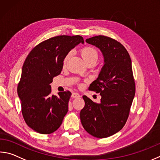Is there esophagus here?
Returning <instances> with one entry per match:
<instances>
[{
  "mask_svg": "<svg viewBox=\"0 0 160 160\" xmlns=\"http://www.w3.org/2000/svg\"><path fill=\"white\" fill-rule=\"evenodd\" d=\"M80 97V95L79 93H78V92H73L72 94V98H78Z\"/></svg>",
  "mask_w": 160,
  "mask_h": 160,
  "instance_id": "esophagus-1",
  "label": "esophagus"
}]
</instances>
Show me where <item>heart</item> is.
<instances>
[{
    "mask_svg": "<svg viewBox=\"0 0 160 160\" xmlns=\"http://www.w3.org/2000/svg\"><path fill=\"white\" fill-rule=\"evenodd\" d=\"M80 54L86 63H88L89 62H97L98 59L97 51L94 48L90 47V46H86V47H84L81 49ZM69 57H70V54H67L65 57L63 62V66L66 64L69 59Z\"/></svg>",
    "mask_w": 160,
    "mask_h": 160,
    "instance_id": "b5f03b06",
    "label": "heart"
}]
</instances>
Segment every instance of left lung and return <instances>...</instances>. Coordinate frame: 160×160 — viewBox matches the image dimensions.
<instances>
[{
    "label": "left lung",
    "mask_w": 160,
    "mask_h": 160,
    "mask_svg": "<svg viewBox=\"0 0 160 160\" xmlns=\"http://www.w3.org/2000/svg\"><path fill=\"white\" fill-rule=\"evenodd\" d=\"M86 42L99 49L104 63L89 88L100 93L101 102L83 96L85 105L80 113V120L89 134L106 138L122 129L128 118L136 92L132 60L125 48L109 37L94 36Z\"/></svg>",
    "instance_id": "obj_1"
}]
</instances>
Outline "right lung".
<instances>
[{
    "label": "right lung",
    "instance_id": "1",
    "mask_svg": "<svg viewBox=\"0 0 160 160\" xmlns=\"http://www.w3.org/2000/svg\"><path fill=\"white\" fill-rule=\"evenodd\" d=\"M80 36H59L36 46L26 59L17 87L22 112L27 125L42 134L59 129L68 110L71 93L51 94L50 83L62 72L65 57L80 43Z\"/></svg>",
    "mask_w": 160,
    "mask_h": 160
}]
</instances>
